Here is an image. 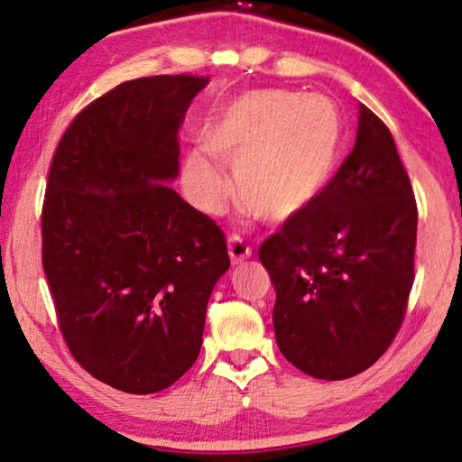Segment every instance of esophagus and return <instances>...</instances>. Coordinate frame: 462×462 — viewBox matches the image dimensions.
Listing matches in <instances>:
<instances>
[{
    "instance_id": "obj_1",
    "label": "esophagus",
    "mask_w": 462,
    "mask_h": 462,
    "mask_svg": "<svg viewBox=\"0 0 462 462\" xmlns=\"http://www.w3.org/2000/svg\"><path fill=\"white\" fill-rule=\"evenodd\" d=\"M228 254H230L232 265H240L243 261L251 257V249L245 245V240L240 236H230L228 238Z\"/></svg>"
}]
</instances>
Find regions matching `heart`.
<instances>
[{
	"instance_id": "heart-1",
	"label": "heart",
	"mask_w": 462,
	"mask_h": 462,
	"mask_svg": "<svg viewBox=\"0 0 462 462\" xmlns=\"http://www.w3.org/2000/svg\"><path fill=\"white\" fill-rule=\"evenodd\" d=\"M205 149L184 160V187L205 213H217L232 184L211 155L234 168L238 199L270 224L291 222L326 192L338 165L342 116L326 95L251 91L213 109Z\"/></svg>"
}]
</instances>
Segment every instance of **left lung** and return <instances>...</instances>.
I'll list each match as a JSON object with an SVG mask.
<instances>
[{"instance_id":"left-lung-1","label":"left lung","mask_w":462,"mask_h":462,"mask_svg":"<svg viewBox=\"0 0 462 462\" xmlns=\"http://www.w3.org/2000/svg\"><path fill=\"white\" fill-rule=\"evenodd\" d=\"M417 203L385 124L359 106L355 147L307 211L261 245L280 353L318 380L371 367L404 319Z\"/></svg>"}]
</instances>
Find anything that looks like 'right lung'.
I'll return each instance as SVG.
<instances>
[{
	"label": "right lung",
	"instance_id": "1",
	"mask_svg": "<svg viewBox=\"0 0 462 462\" xmlns=\"http://www.w3.org/2000/svg\"><path fill=\"white\" fill-rule=\"evenodd\" d=\"M203 77H147L87 106L55 151L43 203V270L82 367L153 394L201 353L224 232L170 187L178 128Z\"/></svg>",
	"mask_w": 462,
	"mask_h": 462
}]
</instances>
